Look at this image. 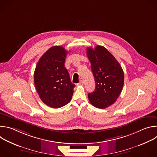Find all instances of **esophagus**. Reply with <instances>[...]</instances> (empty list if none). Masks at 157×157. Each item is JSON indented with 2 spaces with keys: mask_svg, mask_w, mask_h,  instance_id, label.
<instances>
[{
  "mask_svg": "<svg viewBox=\"0 0 157 157\" xmlns=\"http://www.w3.org/2000/svg\"><path fill=\"white\" fill-rule=\"evenodd\" d=\"M83 84H84V83H83V81H80V82H79L77 85H78V86H82Z\"/></svg>",
  "mask_w": 157,
  "mask_h": 157,
  "instance_id": "34e87169",
  "label": "esophagus"
}]
</instances>
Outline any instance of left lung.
<instances>
[{
	"label": "left lung",
	"instance_id": "1",
	"mask_svg": "<svg viewBox=\"0 0 157 157\" xmlns=\"http://www.w3.org/2000/svg\"><path fill=\"white\" fill-rule=\"evenodd\" d=\"M87 56L96 82L94 91L88 94L89 101L97 108L105 109L116 101L122 91L123 70L114 56L102 46L87 48Z\"/></svg>",
	"mask_w": 157,
	"mask_h": 157
}]
</instances>
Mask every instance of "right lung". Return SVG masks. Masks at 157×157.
Listing matches in <instances>:
<instances>
[{
    "label": "right lung",
    "mask_w": 157,
    "mask_h": 157,
    "mask_svg": "<svg viewBox=\"0 0 157 157\" xmlns=\"http://www.w3.org/2000/svg\"><path fill=\"white\" fill-rule=\"evenodd\" d=\"M68 53L64 48L53 46L40 58L34 72V83L41 100L52 108H59L71 100L75 85L64 66Z\"/></svg>",
    "instance_id": "right-lung-1"
}]
</instances>
